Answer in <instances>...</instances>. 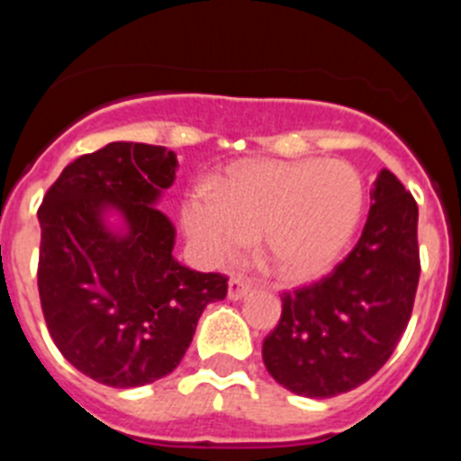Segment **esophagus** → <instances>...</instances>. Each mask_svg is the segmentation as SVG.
Here are the masks:
<instances>
[{
  "mask_svg": "<svg viewBox=\"0 0 461 461\" xmlns=\"http://www.w3.org/2000/svg\"><path fill=\"white\" fill-rule=\"evenodd\" d=\"M249 293H251V284H247L244 279L233 276V279L228 281V297H230V300H242V297H247Z\"/></svg>",
  "mask_w": 461,
  "mask_h": 461,
  "instance_id": "obj_1",
  "label": "esophagus"
}]
</instances>
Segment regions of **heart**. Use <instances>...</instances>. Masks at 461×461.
<instances>
[{
  "label": "heart",
  "instance_id": "1",
  "mask_svg": "<svg viewBox=\"0 0 461 461\" xmlns=\"http://www.w3.org/2000/svg\"><path fill=\"white\" fill-rule=\"evenodd\" d=\"M365 205L360 175L337 158H247L230 166L217 191L194 189L182 221L205 263L238 258L260 233L272 270L309 281L335 266Z\"/></svg>",
  "mask_w": 461,
  "mask_h": 461
}]
</instances>
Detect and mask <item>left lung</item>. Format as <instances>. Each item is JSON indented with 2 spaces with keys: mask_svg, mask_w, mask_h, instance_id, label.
<instances>
[{
  "mask_svg": "<svg viewBox=\"0 0 461 461\" xmlns=\"http://www.w3.org/2000/svg\"><path fill=\"white\" fill-rule=\"evenodd\" d=\"M353 251L312 286L281 295L263 341L279 385L303 397L348 393L388 362L409 325L420 279L418 205L390 170L378 173Z\"/></svg>",
  "mask_w": 461,
  "mask_h": 461,
  "instance_id": "1",
  "label": "left lung"
}]
</instances>
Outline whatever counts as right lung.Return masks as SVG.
Segmentation results:
<instances>
[{"label": "right lung", "instance_id": "add662e5", "mask_svg": "<svg viewBox=\"0 0 461 461\" xmlns=\"http://www.w3.org/2000/svg\"><path fill=\"white\" fill-rule=\"evenodd\" d=\"M175 170L170 149L110 142L68 164L39 207L48 332L73 367L110 388L173 372L203 309L226 297V276L175 260V226L154 207ZM110 211L122 231L104 221Z\"/></svg>", "mask_w": 461, "mask_h": 461}]
</instances>
